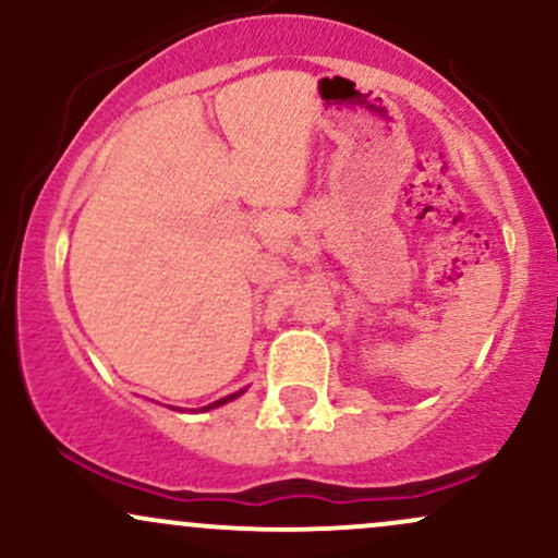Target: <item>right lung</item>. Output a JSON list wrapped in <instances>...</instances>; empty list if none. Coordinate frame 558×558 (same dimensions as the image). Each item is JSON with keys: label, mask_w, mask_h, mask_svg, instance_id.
<instances>
[{"label": "right lung", "mask_w": 558, "mask_h": 558, "mask_svg": "<svg viewBox=\"0 0 558 558\" xmlns=\"http://www.w3.org/2000/svg\"><path fill=\"white\" fill-rule=\"evenodd\" d=\"M241 393H246V388H241V390H235V393H230V396H222V399H217V401H213V403H207V407H202L198 409V412H209V409H217V407H226V403H230L233 399H239Z\"/></svg>", "instance_id": "right-lung-1"}]
</instances>
